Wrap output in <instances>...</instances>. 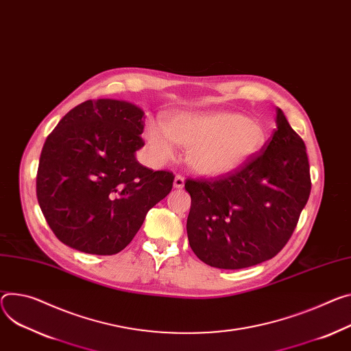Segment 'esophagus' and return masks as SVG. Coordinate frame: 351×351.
<instances>
[{"mask_svg": "<svg viewBox=\"0 0 351 351\" xmlns=\"http://www.w3.org/2000/svg\"><path fill=\"white\" fill-rule=\"evenodd\" d=\"M184 186V178L180 176V175H176L175 179H173V187L175 189H183Z\"/></svg>", "mask_w": 351, "mask_h": 351, "instance_id": "34e87169", "label": "esophagus"}]
</instances>
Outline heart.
I'll list each match as a JSON object with an SVG mask.
<instances>
[{
	"label": "heart",
	"mask_w": 351,
	"mask_h": 351,
	"mask_svg": "<svg viewBox=\"0 0 351 351\" xmlns=\"http://www.w3.org/2000/svg\"><path fill=\"white\" fill-rule=\"evenodd\" d=\"M144 136L158 161H168L173 156V143L189 148V167L206 178L237 171L256 155L266 141L261 123L234 112H182L167 125L149 121Z\"/></svg>",
	"instance_id": "b5f03b06"
}]
</instances>
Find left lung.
<instances>
[{"label": "left lung", "instance_id": "left-lung-1", "mask_svg": "<svg viewBox=\"0 0 351 351\" xmlns=\"http://www.w3.org/2000/svg\"><path fill=\"white\" fill-rule=\"evenodd\" d=\"M192 197L187 238L196 256L217 269H245L284 247L309 193L306 148L276 108L271 140L242 169L217 180L187 179Z\"/></svg>", "mask_w": 351, "mask_h": 351}]
</instances>
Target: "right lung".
Segmentation results:
<instances>
[{"instance_id": "add662e5", "label": "right lung", "mask_w": 351, "mask_h": 351, "mask_svg": "<svg viewBox=\"0 0 351 351\" xmlns=\"http://www.w3.org/2000/svg\"><path fill=\"white\" fill-rule=\"evenodd\" d=\"M143 130V109L117 99L86 101L58 121L40 154L36 193L62 243L90 254L119 253L169 195L173 175L137 161Z\"/></svg>"}]
</instances>
